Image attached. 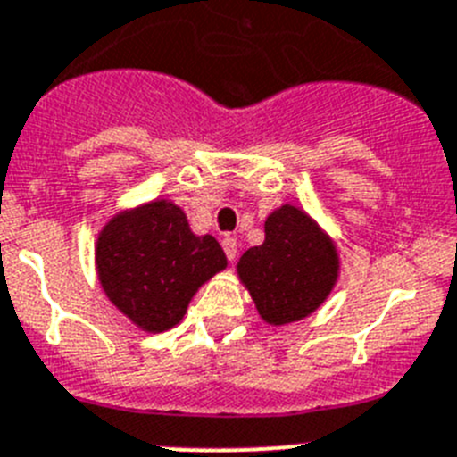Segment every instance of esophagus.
<instances>
[{
    "instance_id": "obj_1",
    "label": "esophagus",
    "mask_w": 457,
    "mask_h": 457,
    "mask_svg": "<svg viewBox=\"0 0 457 457\" xmlns=\"http://www.w3.org/2000/svg\"><path fill=\"white\" fill-rule=\"evenodd\" d=\"M221 246H224V253L228 261H236L237 256V240L233 236H226L221 237Z\"/></svg>"
}]
</instances>
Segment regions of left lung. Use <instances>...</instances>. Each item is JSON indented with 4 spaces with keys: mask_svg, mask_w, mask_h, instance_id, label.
Masks as SVG:
<instances>
[{
    "mask_svg": "<svg viewBox=\"0 0 457 457\" xmlns=\"http://www.w3.org/2000/svg\"><path fill=\"white\" fill-rule=\"evenodd\" d=\"M240 278L270 324H287L317 311L337 278V256L311 217L283 206L265 221V242L237 262Z\"/></svg>",
    "mask_w": 457,
    "mask_h": 457,
    "instance_id": "1",
    "label": "left lung"
}]
</instances>
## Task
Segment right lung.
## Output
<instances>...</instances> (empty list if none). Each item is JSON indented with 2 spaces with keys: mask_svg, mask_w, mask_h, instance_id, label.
<instances>
[{
  "mask_svg": "<svg viewBox=\"0 0 457 457\" xmlns=\"http://www.w3.org/2000/svg\"><path fill=\"white\" fill-rule=\"evenodd\" d=\"M224 267L220 242L195 236L171 201L120 212L97 242L99 280L108 299L152 333L177 326L201 283Z\"/></svg>",
  "mask_w": 457,
  "mask_h": 457,
  "instance_id": "add662e5",
  "label": "right lung"
}]
</instances>
